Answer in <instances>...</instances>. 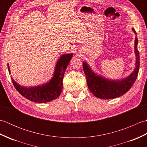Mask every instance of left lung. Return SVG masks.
Listing matches in <instances>:
<instances>
[{"mask_svg":"<svg viewBox=\"0 0 147 147\" xmlns=\"http://www.w3.org/2000/svg\"><path fill=\"white\" fill-rule=\"evenodd\" d=\"M136 35L135 40V53L136 55L135 68L129 75L121 80L107 79L93 72L86 62H83V68L86 78L88 89L96 97L101 99H112L123 95L133 86L138 76L140 67V53L138 48V38Z\"/></svg>","mask_w":147,"mask_h":147,"instance_id":"8db88e82","label":"left lung"}]
</instances>
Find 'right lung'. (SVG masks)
I'll list each match as a JSON object with an SVG mask.
<instances>
[{
	"mask_svg": "<svg viewBox=\"0 0 147 147\" xmlns=\"http://www.w3.org/2000/svg\"><path fill=\"white\" fill-rule=\"evenodd\" d=\"M72 57L73 53L61 55L55 65L54 73L51 80L42 85L28 88L24 87L19 85L11 77L12 83L17 91L29 100L36 103H47L52 101L57 98L62 92L63 86L62 80L65 71ZM7 67L9 73L11 74L9 64H7Z\"/></svg>",
	"mask_w": 147,
	"mask_h": 147,
	"instance_id": "add662e5",
	"label": "right lung"
}]
</instances>
